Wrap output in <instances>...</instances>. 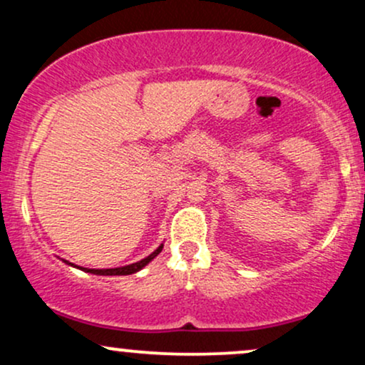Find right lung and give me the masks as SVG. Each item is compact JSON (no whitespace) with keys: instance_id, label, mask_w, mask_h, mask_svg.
<instances>
[{"instance_id":"add662e5","label":"right lung","mask_w":365,"mask_h":365,"mask_svg":"<svg viewBox=\"0 0 365 365\" xmlns=\"http://www.w3.org/2000/svg\"><path fill=\"white\" fill-rule=\"evenodd\" d=\"M163 250V244L158 247L156 250H154L153 254L150 255H148V257L145 259H142V261H139V262H133V264H128V266H123V267H111V269H87V267H81V266H75V267H78V269H82V271H86V273H92V274H104V276H125V274H133V273H137V271H140L142 267L144 266H148V264L153 261L154 257H156V255L161 252ZM66 264H70V266H73L72 262H68V261H65Z\"/></svg>"}]
</instances>
